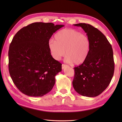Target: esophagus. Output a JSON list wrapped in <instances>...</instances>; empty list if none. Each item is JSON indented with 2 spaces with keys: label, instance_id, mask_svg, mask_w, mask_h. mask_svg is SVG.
Instances as JSON below:
<instances>
[{
  "label": "esophagus",
  "instance_id": "1",
  "mask_svg": "<svg viewBox=\"0 0 122 122\" xmlns=\"http://www.w3.org/2000/svg\"><path fill=\"white\" fill-rule=\"evenodd\" d=\"M68 66L67 65H66V64H62V69L63 70L65 69L66 67Z\"/></svg>",
  "mask_w": 122,
  "mask_h": 122
}]
</instances>
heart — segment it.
<instances>
[{
    "label": "heart",
    "mask_w": 122,
    "mask_h": 122,
    "mask_svg": "<svg viewBox=\"0 0 122 122\" xmlns=\"http://www.w3.org/2000/svg\"><path fill=\"white\" fill-rule=\"evenodd\" d=\"M54 39L48 42L52 56L60 60L65 55L66 61L76 65L83 63L86 60L90 51V42L87 36L72 29L60 30L54 36Z\"/></svg>",
    "instance_id": "b5f03b06"
}]
</instances>
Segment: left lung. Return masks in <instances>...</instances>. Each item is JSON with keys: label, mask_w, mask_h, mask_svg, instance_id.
<instances>
[{"label": "left lung", "mask_w": 122, "mask_h": 122, "mask_svg": "<svg viewBox=\"0 0 122 122\" xmlns=\"http://www.w3.org/2000/svg\"><path fill=\"white\" fill-rule=\"evenodd\" d=\"M84 30L90 42V51L85 61L75 67L72 84L79 94L95 97L107 89L114 71L113 49L105 36L89 24L74 25Z\"/></svg>", "instance_id": "1"}]
</instances>
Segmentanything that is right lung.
I'll use <instances>...</instances> for the list:
<instances>
[{
  "label": "right lung",
  "instance_id": "add662e5",
  "mask_svg": "<svg viewBox=\"0 0 122 122\" xmlns=\"http://www.w3.org/2000/svg\"><path fill=\"white\" fill-rule=\"evenodd\" d=\"M63 25L35 22L13 38L8 52L9 71L15 86L29 97H39L52 89L62 64L51 55L48 42Z\"/></svg>",
  "mask_w": 122,
  "mask_h": 122
}]
</instances>
